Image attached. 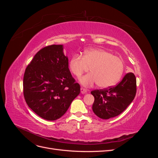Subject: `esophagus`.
<instances>
[{
	"label": "esophagus",
	"instance_id": "obj_1",
	"mask_svg": "<svg viewBox=\"0 0 158 158\" xmlns=\"http://www.w3.org/2000/svg\"><path fill=\"white\" fill-rule=\"evenodd\" d=\"M80 92H81V93H82V94H85L87 92V89H85V88H81V89H80Z\"/></svg>",
	"mask_w": 158,
	"mask_h": 158
}]
</instances>
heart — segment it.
<instances>
[{"instance_id":"obj_1","label":"heart","mask_w":158,"mask_h":158,"mask_svg":"<svg viewBox=\"0 0 158 158\" xmlns=\"http://www.w3.org/2000/svg\"><path fill=\"white\" fill-rule=\"evenodd\" d=\"M90 69L91 73L80 80L84 86H92L98 84L102 88H107L115 85L122 77L125 65L121 59L112 52L99 48L85 50L82 56L74 55L69 63L70 73L80 78L84 72Z\"/></svg>"}]
</instances>
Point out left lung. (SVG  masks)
Wrapping results in <instances>:
<instances>
[{"instance_id":"left-lung-1","label":"left lung","mask_w":158,"mask_h":158,"mask_svg":"<svg viewBox=\"0 0 158 158\" xmlns=\"http://www.w3.org/2000/svg\"><path fill=\"white\" fill-rule=\"evenodd\" d=\"M136 93V79L132 73H127L120 83L107 89L91 92L95 98L92 110L103 119L118 116L127 109Z\"/></svg>"}]
</instances>
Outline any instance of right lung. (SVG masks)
<instances>
[{
	"label": "right lung",
	"instance_id": "add662e5",
	"mask_svg": "<svg viewBox=\"0 0 158 158\" xmlns=\"http://www.w3.org/2000/svg\"><path fill=\"white\" fill-rule=\"evenodd\" d=\"M23 96L32 111L48 121L60 118L80 92L69 69L63 45L38 51L25 70Z\"/></svg>",
	"mask_w": 158,
	"mask_h": 158
}]
</instances>
